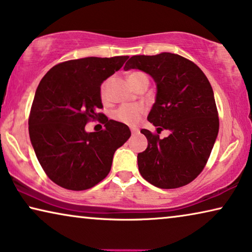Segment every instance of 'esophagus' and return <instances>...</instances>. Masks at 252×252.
I'll return each instance as SVG.
<instances>
[{"label": "esophagus", "mask_w": 252, "mask_h": 252, "mask_svg": "<svg viewBox=\"0 0 252 252\" xmlns=\"http://www.w3.org/2000/svg\"><path fill=\"white\" fill-rule=\"evenodd\" d=\"M131 133H132L133 136H134V134H138L139 133L138 127H131Z\"/></svg>", "instance_id": "esophagus-1"}]
</instances>
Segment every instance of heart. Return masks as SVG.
I'll list each match as a JSON object with an SVG mask.
<instances>
[{
	"label": "heart",
	"instance_id": "b5f03b06",
	"mask_svg": "<svg viewBox=\"0 0 252 252\" xmlns=\"http://www.w3.org/2000/svg\"><path fill=\"white\" fill-rule=\"evenodd\" d=\"M140 72H133L131 73L127 79H133L136 77L141 76ZM100 94H102V97L105 96V90H104V86L100 89ZM145 113V108L141 106V105H137V104H126L122 105L121 107L118 108L114 112L113 118L116 120V121L125 123L126 126H136L137 123L140 121L142 114Z\"/></svg>",
	"mask_w": 252,
	"mask_h": 252
}]
</instances>
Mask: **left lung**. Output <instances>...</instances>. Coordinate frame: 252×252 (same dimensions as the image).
I'll return each instance as SVG.
<instances>
[{
  "mask_svg": "<svg viewBox=\"0 0 252 252\" xmlns=\"http://www.w3.org/2000/svg\"><path fill=\"white\" fill-rule=\"evenodd\" d=\"M123 69H138L154 79L156 98L147 119L170 131L164 139L140 131L148 140L137 157L141 176L160 189L188 185L205 167L219 134V114L207 77L193 62L167 52L134 55Z\"/></svg>",
  "mask_w": 252,
  "mask_h": 252,
  "instance_id": "obj_1",
  "label": "left lung"
}]
</instances>
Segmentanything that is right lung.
Segmentation results:
<instances>
[{"label":"right lung","mask_w":252,"mask_h":252,"mask_svg":"<svg viewBox=\"0 0 252 252\" xmlns=\"http://www.w3.org/2000/svg\"><path fill=\"white\" fill-rule=\"evenodd\" d=\"M129 56L71 60L55 65L36 89L29 116V137L45 173L69 190L89 189L110 173L115 150L130 138L129 126L98 113L100 86ZM90 118L105 129L87 133Z\"/></svg>","instance_id":"right-lung-1"}]
</instances>
